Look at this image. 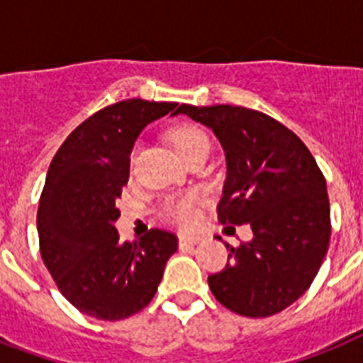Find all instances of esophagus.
<instances>
[{
	"instance_id": "esophagus-1",
	"label": "esophagus",
	"mask_w": 363,
	"mask_h": 363,
	"mask_svg": "<svg viewBox=\"0 0 363 363\" xmlns=\"http://www.w3.org/2000/svg\"><path fill=\"white\" fill-rule=\"evenodd\" d=\"M201 241L199 235H188V233H179V245L181 247H194V245H198Z\"/></svg>"
}]
</instances>
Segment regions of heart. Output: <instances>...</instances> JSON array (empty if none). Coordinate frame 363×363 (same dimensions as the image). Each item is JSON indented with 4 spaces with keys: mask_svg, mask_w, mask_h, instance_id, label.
I'll return each instance as SVG.
<instances>
[{
    "mask_svg": "<svg viewBox=\"0 0 363 363\" xmlns=\"http://www.w3.org/2000/svg\"><path fill=\"white\" fill-rule=\"evenodd\" d=\"M171 141L175 145L177 152L182 158L188 154L198 150L201 147H209V137L199 125L194 124H179L171 131ZM201 203V196L196 192L184 194L179 198H169L162 205V213L167 220L175 222L179 226H190L196 216H198V205Z\"/></svg>",
    "mask_w": 363,
    "mask_h": 363,
    "instance_id": "b5f03b06",
    "label": "heart"
}]
</instances>
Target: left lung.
Returning <instances> with one entry per match:
<instances>
[{
    "label": "left lung",
    "mask_w": 363,
    "mask_h": 363,
    "mask_svg": "<svg viewBox=\"0 0 363 363\" xmlns=\"http://www.w3.org/2000/svg\"><path fill=\"white\" fill-rule=\"evenodd\" d=\"M179 113L209 125L226 152L218 220L250 224L254 233L239 247L226 245L228 264L209 275L211 292L241 316L277 315L303 296L328 252L326 179L305 143L259 111L184 104Z\"/></svg>",
    "instance_id": "left-lung-1"
}]
</instances>
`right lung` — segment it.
Returning <instances> with one entry per match:
<instances>
[{"instance_id": "obj_1", "label": "right lung", "mask_w": 363, "mask_h": 363, "mask_svg": "<svg viewBox=\"0 0 363 363\" xmlns=\"http://www.w3.org/2000/svg\"><path fill=\"white\" fill-rule=\"evenodd\" d=\"M179 104L124 99L71 131L50 162L39 199L41 258L73 307L99 320L145 309L177 250V235L152 228L139 241H118L116 201L128 184L137 135Z\"/></svg>"}]
</instances>
